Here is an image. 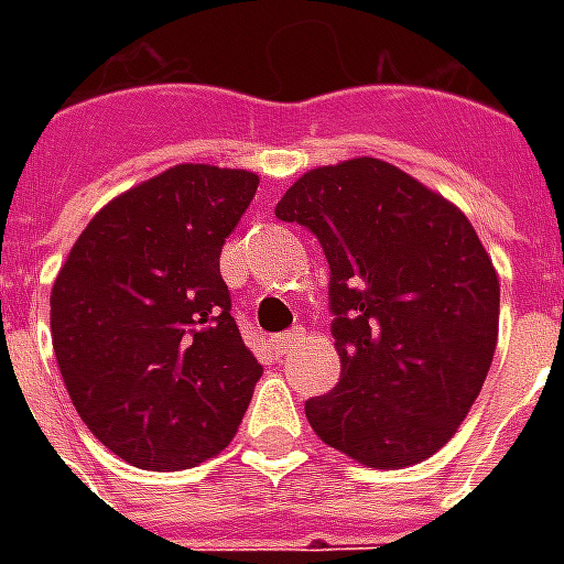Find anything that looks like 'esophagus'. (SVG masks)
Returning a JSON list of instances; mask_svg holds the SVG:
<instances>
[{"label":"esophagus","mask_w":564,"mask_h":564,"mask_svg":"<svg viewBox=\"0 0 564 564\" xmlns=\"http://www.w3.org/2000/svg\"><path fill=\"white\" fill-rule=\"evenodd\" d=\"M302 335H305V332L299 329V326H295V329H290V332H283V335H278V338H271V350H274L278 356L290 354L295 344H299V338H302Z\"/></svg>","instance_id":"esophagus-1"}]
</instances>
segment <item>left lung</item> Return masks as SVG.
Here are the masks:
<instances>
[{
    "mask_svg": "<svg viewBox=\"0 0 564 564\" xmlns=\"http://www.w3.org/2000/svg\"><path fill=\"white\" fill-rule=\"evenodd\" d=\"M274 217L329 262L335 390L307 399L311 429L371 468L444 447L480 395L498 338V278L474 226L390 162L302 174Z\"/></svg>",
    "mask_w": 564,
    "mask_h": 564,
    "instance_id": "8db88e82",
    "label": "left lung"
}]
</instances>
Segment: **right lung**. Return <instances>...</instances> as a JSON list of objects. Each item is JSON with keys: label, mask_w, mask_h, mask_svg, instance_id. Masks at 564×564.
Instances as JSON below:
<instances>
[{"label": "right lung", "mask_w": 564, "mask_h": 564, "mask_svg": "<svg viewBox=\"0 0 564 564\" xmlns=\"http://www.w3.org/2000/svg\"><path fill=\"white\" fill-rule=\"evenodd\" d=\"M241 169L174 165L105 205L51 293V335L93 435L144 471L217 456L262 366L235 326L220 250L257 196Z\"/></svg>", "instance_id": "add662e5"}]
</instances>
